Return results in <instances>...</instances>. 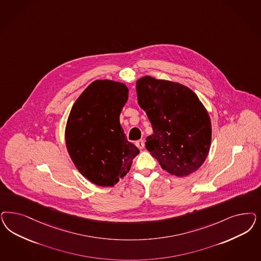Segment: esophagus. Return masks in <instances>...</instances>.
<instances>
[{
	"label": "esophagus",
	"instance_id": "esophagus-1",
	"mask_svg": "<svg viewBox=\"0 0 261 261\" xmlns=\"http://www.w3.org/2000/svg\"><path fill=\"white\" fill-rule=\"evenodd\" d=\"M135 145L140 149V150H142L144 148V146H145V144H144L143 139H140V140H138V141H136L135 142Z\"/></svg>",
	"mask_w": 261,
	"mask_h": 261
}]
</instances>
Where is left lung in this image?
<instances>
[{
	"instance_id": "8db88e82",
	"label": "left lung",
	"mask_w": 261,
	"mask_h": 261,
	"mask_svg": "<svg viewBox=\"0 0 261 261\" xmlns=\"http://www.w3.org/2000/svg\"><path fill=\"white\" fill-rule=\"evenodd\" d=\"M136 92L153 130L146 149L161 168L177 177L200 168L211 149V122L198 96L182 84L150 76L136 82Z\"/></svg>"
}]
</instances>
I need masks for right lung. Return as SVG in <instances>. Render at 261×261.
<instances>
[{
  "label": "right lung",
  "mask_w": 261,
  "mask_h": 261,
  "mask_svg": "<svg viewBox=\"0 0 261 261\" xmlns=\"http://www.w3.org/2000/svg\"><path fill=\"white\" fill-rule=\"evenodd\" d=\"M128 98L126 85L95 81L76 99L68 117L65 141L79 172L99 186H113L139 153L127 141L119 117Z\"/></svg>",
  "instance_id": "1"
}]
</instances>
